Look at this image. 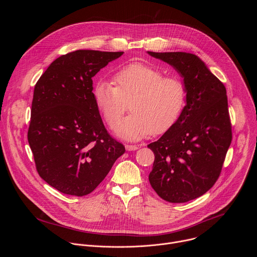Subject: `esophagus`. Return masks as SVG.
<instances>
[{
  "mask_svg": "<svg viewBox=\"0 0 257 257\" xmlns=\"http://www.w3.org/2000/svg\"><path fill=\"white\" fill-rule=\"evenodd\" d=\"M139 149V145H135V144H126V150L127 151H136Z\"/></svg>",
  "mask_w": 257,
  "mask_h": 257,
  "instance_id": "obj_1",
  "label": "esophagus"
}]
</instances>
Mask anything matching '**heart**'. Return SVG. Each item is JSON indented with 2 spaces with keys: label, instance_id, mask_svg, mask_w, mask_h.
I'll return each instance as SVG.
<instances>
[{
  "label": "heart",
  "instance_id": "b5f03b06",
  "mask_svg": "<svg viewBox=\"0 0 257 257\" xmlns=\"http://www.w3.org/2000/svg\"><path fill=\"white\" fill-rule=\"evenodd\" d=\"M115 85L99 80L94 85L93 98L106 124L115 127L127 111L131 113L117 127V132L129 139L169 131L180 119L186 105L187 89L181 78L164 76L159 68L130 63L114 74Z\"/></svg>",
  "mask_w": 257,
  "mask_h": 257
}]
</instances>
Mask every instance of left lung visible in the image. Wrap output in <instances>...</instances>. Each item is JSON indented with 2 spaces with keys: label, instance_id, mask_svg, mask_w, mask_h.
<instances>
[{
  "label": "left lung",
  "instance_id": "left-lung-1",
  "mask_svg": "<svg viewBox=\"0 0 257 257\" xmlns=\"http://www.w3.org/2000/svg\"><path fill=\"white\" fill-rule=\"evenodd\" d=\"M149 54L173 66L187 89L178 122L148 145L155 154L150 183L164 200L187 202L207 192L221 175L232 141L227 90L193 54Z\"/></svg>",
  "mask_w": 257,
  "mask_h": 257
}]
</instances>
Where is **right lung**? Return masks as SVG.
<instances>
[{
	"label": "right lung",
	"mask_w": 257,
	"mask_h": 257,
	"mask_svg": "<svg viewBox=\"0 0 257 257\" xmlns=\"http://www.w3.org/2000/svg\"><path fill=\"white\" fill-rule=\"evenodd\" d=\"M122 55L68 53L34 86L28 143L41 178L64 194L91 193L125 153V146L107 133L92 92V77Z\"/></svg>",
	"instance_id": "add662e5"
}]
</instances>
